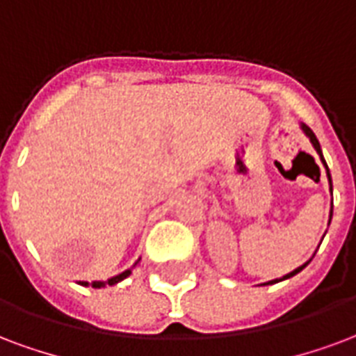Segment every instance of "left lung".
I'll return each mask as SVG.
<instances>
[{"label":"left lung","instance_id":"8db88e82","mask_svg":"<svg viewBox=\"0 0 356 356\" xmlns=\"http://www.w3.org/2000/svg\"><path fill=\"white\" fill-rule=\"evenodd\" d=\"M302 130L305 131V136H307V138H309V141H312L313 147H315V151L318 152V156H321V160H323V164L326 165L325 158H323V152H321V145H318L317 138H315V134H313V131H312V128H309V126L302 124ZM326 173H328V168H326ZM328 179H330V173H328ZM330 217H332V213H330ZM304 268H305V264H304V266H300V268H296V270H294V272L286 273V275H285V277H283V279H289V277H292V275H296V273L302 272V270H304ZM283 279H273V281H268V283H266V285H273V283H277V281H283Z\"/></svg>","mask_w":356,"mask_h":356}]
</instances>
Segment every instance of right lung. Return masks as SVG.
<instances>
[{
    "label": "right lung",
    "instance_id": "1",
    "mask_svg": "<svg viewBox=\"0 0 356 356\" xmlns=\"http://www.w3.org/2000/svg\"><path fill=\"white\" fill-rule=\"evenodd\" d=\"M131 273V270H126V272H122V273H118V275H115V277H111V279H107V281H92V286H94V289H102V286L104 285H115V283H118V281H122V279H126L128 277V275H130ZM81 285H88V283H86V281H81Z\"/></svg>",
    "mask_w": 356,
    "mask_h": 356
}]
</instances>
